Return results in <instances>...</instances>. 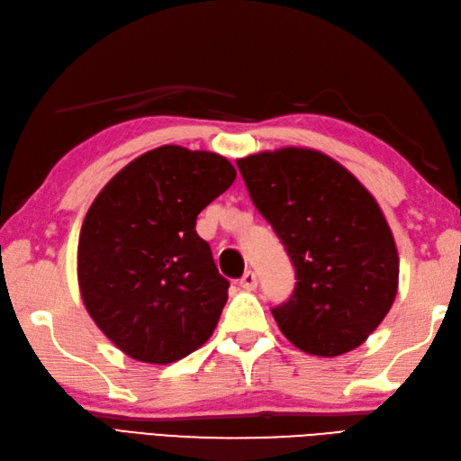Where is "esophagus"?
Wrapping results in <instances>:
<instances>
[{"instance_id": "esophagus-1", "label": "esophagus", "mask_w": 461, "mask_h": 461, "mask_svg": "<svg viewBox=\"0 0 461 461\" xmlns=\"http://www.w3.org/2000/svg\"><path fill=\"white\" fill-rule=\"evenodd\" d=\"M240 288L242 290H247V293H250V290H255L257 288V285H258V280H257V275L252 270H247L244 272V276L240 278Z\"/></svg>"}]
</instances>
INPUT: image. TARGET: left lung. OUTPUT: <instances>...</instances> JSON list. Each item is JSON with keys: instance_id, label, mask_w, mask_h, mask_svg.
Wrapping results in <instances>:
<instances>
[{"instance_id": "obj_1", "label": "left lung", "mask_w": 461, "mask_h": 461, "mask_svg": "<svg viewBox=\"0 0 461 461\" xmlns=\"http://www.w3.org/2000/svg\"><path fill=\"white\" fill-rule=\"evenodd\" d=\"M237 167L294 265L293 296L272 308L280 332L308 354L354 350L398 293L400 258L380 204L348 168L314 149L249 155Z\"/></svg>"}]
</instances>
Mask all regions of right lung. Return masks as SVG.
<instances>
[{
    "label": "right lung",
    "instance_id": "right-lung-1",
    "mask_svg": "<svg viewBox=\"0 0 461 461\" xmlns=\"http://www.w3.org/2000/svg\"><path fill=\"white\" fill-rule=\"evenodd\" d=\"M237 178L222 155L163 145L111 178L77 247L83 304L133 360L171 364L209 340L229 298L196 217Z\"/></svg>",
    "mask_w": 461,
    "mask_h": 461
}]
</instances>
